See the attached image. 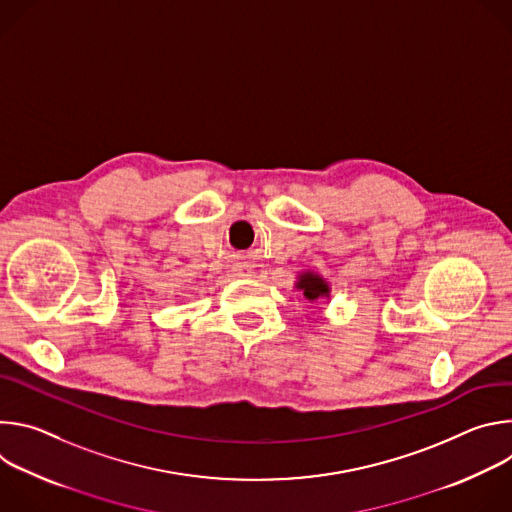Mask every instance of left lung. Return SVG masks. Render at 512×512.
<instances>
[{"label":"left lung","instance_id":"1","mask_svg":"<svg viewBox=\"0 0 512 512\" xmlns=\"http://www.w3.org/2000/svg\"><path fill=\"white\" fill-rule=\"evenodd\" d=\"M294 285H296V289L302 291L308 302H318V300L328 302L330 294H332L330 281H326V277H322L318 271H312V269L300 271Z\"/></svg>","mask_w":512,"mask_h":512}]
</instances>
